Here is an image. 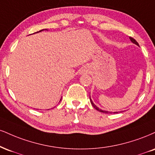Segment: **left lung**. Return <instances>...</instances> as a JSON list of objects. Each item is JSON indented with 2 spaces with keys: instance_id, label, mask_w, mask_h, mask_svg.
I'll return each mask as SVG.
<instances>
[{
  "instance_id": "obj_1",
  "label": "left lung",
  "mask_w": 155,
  "mask_h": 155,
  "mask_svg": "<svg viewBox=\"0 0 155 155\" xmlns=\"http://www.w3.org/2000/svg\"><path fill=\"white\" fill-rule=\"evenodd\" d=\"M129 38H130V40H131V42H133L134 44H135V45H137L139 46V43H138V42H137V41H136L135 40H134V38H132V37H129ZM89 99H90V102H91V104H92L93 107H94V108H95V109L97 110H98V111L101 112V113H118V112H110V111H106V110H101V109H100V108H99L98 107H97V106H96L95 105H94V102H92V99L90 98V96H89Z\"/></svg>"
}]
</instances>
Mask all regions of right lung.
Returning a JSON list of instances; mask_svg holds the SVG:
<instances>
[{
  "label": "right lung",
  "instance_id": "1",
  "mask_svg": "<svg viewBox=\"0 0 155 155\" xmlns=\"http://www.w3.org/2000/svg\"><path fill=\"white\" fill-rule=\"evenodd\" d=\"M43 30H45V29H42V30H40V31H37V32H35V33H38V32H40V31H43ZM45 30H47V29H45ZM35 34V33H34ZM61 100H60V101H61Z\"/></svg>",
  "mask_w": 155,
  "mask_h": 155
}]
</instances>
